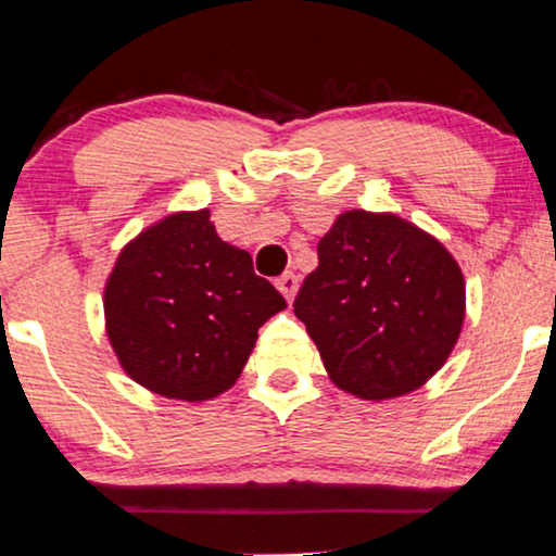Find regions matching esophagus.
I'll return each instance as SVG.
<instances>
[{"mask_svg": "<svg viewBox=\"0 0 556 556\" xmlns=\"http://www.w3.org/2000/svg\"><path fill=\"white\" fill-rule=\"evenodd\" d=\"M277 287H279V292H282L287 300H292L294 294H298V287H300L298 274H294V271H285L282 277L277 279Z\"/></svg>", "mask_w": 556, "mask_h": 556, "instance_id": "esophagus-1", "label": "esophagus"}]
</instances>
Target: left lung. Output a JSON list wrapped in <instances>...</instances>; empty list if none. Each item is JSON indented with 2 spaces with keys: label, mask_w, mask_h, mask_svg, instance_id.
<instances>
[{
  "label": "left lung",
  "mask_w": 556,
  "mask_h": 556,
  "mask_svg": "<svg viewBox=\"0 0 556 556\" xmlns=\"http://www.w3.org/2000/svg\"><path fill=\"white\" fill-rule=\"evenodd\" d=\"M317 258L294 315L336 387L379 402L440 371L463 328L465 282L438 239L394 213L348 211Z\"/></svg>",
  "instance_id": "1"
}]
</instances>
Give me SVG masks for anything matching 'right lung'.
I'll list each match as a JSON object with an SVG mask.
<instances>
[{
    "label": "right lung",
    "instance_id": "1",
    "mask_svg": "<svg viewBox=\"0 0 556 556\" xmlns=\"http://www.w3.org/2000/svg\"><path fill=\"white\" fill-rule=\"evenodd\" d=\"M211 211L175 213L122 251L103 294L118 364L160 396L205 402L239 379L258 328L285 309Z\"/></svg>",
    "mask_w": 556,
    "mask_h": 556
}]
</instances>
